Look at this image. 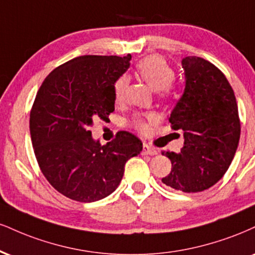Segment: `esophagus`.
<instances>
[{
	"label": "esophagus",
	"instance_id": "esophagus-1",
	"mask_svg": "<svg viewBox=\"0 0 255 255\" xmlns=\"http://www.w3.org/2000/svg\"><path fill=\"white\" fill-rule=\"evenodd\" d=\"M142 153L143 155H146V154H148V155H155V154H158V149H155V148H153V147H151L149 145H147V143H143V146H142Z\"/></svg>",
	"mask_w": 255,
	"mask_h": 255
}]
</instances>
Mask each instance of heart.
<instances>
[{"label": "heart", "mask_w": 255, "mask_h": 255, "mask_svg": "<svg viewBox=\"0 0 255 255\" xmlns=\"http://www.w3.org/2000/svg\"><path fill=\"white\" fill-rule=\"evenodd\" d=\"M136 75L149 85L154 91H159L161 98H168L172 94V82L174 79V71L164 58L160 56H151L142 59L136 65ZM129 79L127 76L122 75L116 78L113 85V93L116 102H121L124 100L126 91H127ZM154 121V116H135L131 120V125L137 130L146 133L148 130V122Z\"/></svg>", "instance_id": "heart-1"}]
</instances>
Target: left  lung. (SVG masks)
Returning a JSON list of instances; mask_svg holds the SVG:
<instances>
[{"instance_id":"1","label":"left lung","mask_w":255,"mask_h":255,"mask_svg":"<svg viewBox=\"0 0 255 255\" xmlns=\"http://www.w3.org/2000/svg\"><path fill=\"white\" fill-rule=\"evenodd\" d=\"M185 89L168 122L183 130L179 153L162 152L171 160L165 185L183 192L211 188L225 176L240 140V119L234 91L220 69L199 57L182 60Z\"/></svg>"}]
</instances>
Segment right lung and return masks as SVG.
Listing matches in <instances>:
<instances>
[{
    "mask_svg": "<svg viewBox=\"0 0 255 255\" xmlns=\"http://www.w3.org/2000/svg\"><path fill=\"white\" fill-rule=\"evenodd\" d=\"M130 59V54L73 58L56 67L36 93L29 118L36 161L48 183L73 201L90 203L114 192L126 162L142 151L129 131H119L102 146L89 130L114 112L113 85Z\"/></svg>",
    "mask_w": 255,
    "mask_h": 255,
    "instance_id": "right-lung-1",
    "label": "right lung"
}]
</instances>
